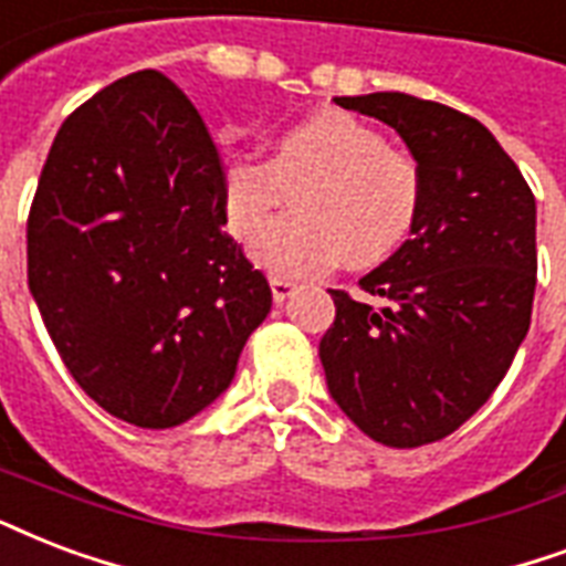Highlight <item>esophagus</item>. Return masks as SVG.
I'll return each mask as SVG.
<instances>
[{"label":"esophagus","mask_w":566,"mask_h":566,"mask_svg":"<svg viewBox=\"0 0 566 566\" xmlns=\"http://www.w3.org/2000/svg\"><path fill=\"white\" fill-rule=\"evenodd\" d=\"M270 287H273V300L284 302L287 296H291L293 282L291 279H282V275H270Z\"/></svg>","instance_id":"34e87169"}]
</instances>
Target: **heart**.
<instances>
[{
	"label": "heart",
	"mask_w": 566,
	"mask_h": 566,
	"mask_svg": "<svg viewBox=\"0 0 566 566\" xmlns=\"http://www.w3.org/2000/svg\"><path fill=\"white\" fill-rule=\"evenodd\" d=\"M293 189V213L266 231L254 258L284 275L323 270L338 258L365 270L395 254L416 228L424 178L407 150L347 112L321 109L275 139L270 159L226 168L222 205L231 234L252 243Z\"/></svg>",
	"instance_id": "obj_1"
}]
</instances>
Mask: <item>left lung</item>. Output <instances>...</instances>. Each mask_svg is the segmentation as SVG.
<instances>
[{
  "label": "left lung",
  "mask_w": 566,
  "mask_h": 566,
  "mask_svg": "<svg viewBox=\"0 0 566 566\" xmlns=\"http://www.w3.org/2000/svg\"><path fill=\"white\" fill-rule=\"evenodd\" d=\"M398 133L424 178L412 240L329 291L321 361L335 403L388 448L430 446L484 407L532 326V187L481 120L412 94L335 97Z\"/></svg>",
  "instance_id": "left-lung-1"
}]
</instances>
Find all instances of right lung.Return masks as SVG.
Segmentation results:
<instances>
[{
    "label": "right lung",
    "mask_w": 566,
    "mask_h": 566,
    "mask_svg": "<svg viewBox=\"0 0 566 566\" xmlns=\"http://www.w3.org/2000/svg\"><path fill=\"white\" fill-rule=\"evenodd\" d=\"M222 157L159 71L112 82L59 129L25 222L41 321L88 398L166 430L228 388L273 305L222 231Z\"/></svg>",
    "instance_id": "obj_1"
}]
</instances>
